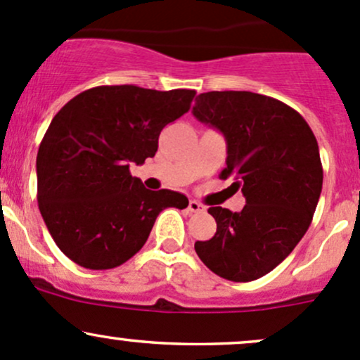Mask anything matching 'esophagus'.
<instances>
[{"label": "esophagus", "mask_w": 360, "mask_h": 360, "mask_svg": "<svg viewBox=\"0 0 360 360\" xmlns=\"http://www.w3.org/2000/svg\"><path fill=\"white\" fill-rule=\"evenodd\" d=\"M188 211H191L192 214H197V212L204 211V206L200 202H197V200H188Z\"/></svg>", "instance_id": "obj_1"}]
</instances>
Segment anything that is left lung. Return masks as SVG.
Returning <instances> with one entry per match:
<instances>
[{"instance_id":"left-lung-1","label":"left lung","mask_w":360,"mask_h":360,"mask_svg":"<svg viewBox=\"0 0 360 360\" xmlns=\"http://www.w3.org/2000/svg\"><path fill=\"white\" fill-rule=\"evenodd\" d=\"M192 113L226 141L221 179L242 188L240 212L210 207L216 233L195 242L200 261L230 281L273 271L312 221L323 188L319 148L307 122L278 99L247 91L199 94Z\"/></svg>"}]
</instances>
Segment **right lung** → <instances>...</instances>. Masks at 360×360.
<instances>
[{
  "mask_svg": "<svg viewBox=\"0 0 360 360\" xmlns=\"http://www.w3.org/2000/svg\"><path fill=\"white\" fill-rule=\"evenodd\" d=\"M195 91L99 86L53 118L37 153V202L61 252L87 269H111L148 240L158 214L188 206L180 192L149 191L130 175L158 150L168 123L191 110Z\"/></svg>",
  "mask_w": 360,
  "mask_h": 360,
  "instance_id": "right-lung-1",
  "label": "right lung"
}]
</instances>
